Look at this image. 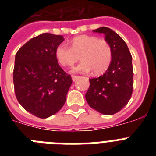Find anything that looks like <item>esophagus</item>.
<instances>
[{
	"instance_id": "esophagus-1",
	"label": "esophagus",
	"mask_w": 156,
	"mask_h": 156,
	"mask_svg": "<svg viewBox=\"0 0 156 156\" xmlns=\"http://www.w3.org/2000/svg\"><path fill=\"white\" fill-rule=\"evenodd\" d=\"M79 78V76H74V75H72V79H73V81H76L77 79Z\"/></svg>"
}]
</instances>
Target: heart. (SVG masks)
Instances as JSON below:
<instances>
[{
  "label": "heart",
  "mask_w": 156,
  "mask_h": 156,
  "mask_svg": "<svg viewBox=\"0 0 156 156\" xmlns=\"http://www.w3.org/2000/svg\"><path fill=\"white\" fill-rule=\"evenodd\" d=\"M71 47L62 43L56 48L55 56L64 66H73L80 60L83 61L75 71L92 70L94 74L103 73L108 69L112 59V49L105 39L91 35H81L72 39Z\"/></svg>",
  "instance_id": "obj_1"
}]
</instances>
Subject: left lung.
<instances>
[{
    "instance_id": "left-lung-1",
    "label": "left lung",
    "mask_w": 156,
    "mask_h": 156,
    "mask_svg": "<svg viewBox=\"0 0 156 156\" xmlns=\"http://www.w3.org/2000/svg\"><path fill=\"white\" fill-rule=\"evenodd\" d=\"M103 34L112 49V59L108 69L99 77L89 79L85 94L88 105L104 115H113L127 105L133 89L132 56L125 41L108 27L93 30Z\"/></svg>"
}]
</instances>
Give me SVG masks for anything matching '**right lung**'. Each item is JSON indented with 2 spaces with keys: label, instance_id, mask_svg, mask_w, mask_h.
<instances>
[{
  "label": "right lung",
  "instance_id": "right-lung-1",
  "mask_svg": "<svg viewBox=\"0 0 156 156\" xmlns=\"http://www.w3.org/2000/svg\"><path fill=\"white\" fill-rule=\"evenodd\" d=\"M62 36L42 34L19 48L13 70L15 94L30 113L45 119L57 113L66 102L73 80L60 67L56 48Z\"/></svg>",
  "mask_w": 156,
  "mask_h": 156
}]
</instances>
